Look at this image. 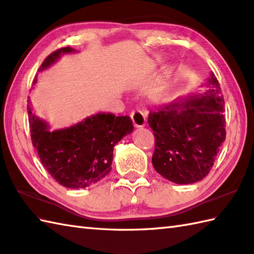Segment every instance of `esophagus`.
<instances>
[{"instance_id": "obj_1", "label": "esophagus", "mask_w": 254, "mask_h": 254, "mask_svg": "<svg viewBox=\"0 0 254 254\" xmlns=\"http://www.w3.org/2000/svg\"><path fill=\"white\" fill-rule=\"evenodd\" d=\"M130 117L133 121V124L135 127H143L146 123V113L142 111H132Z\"/></svg>"}]
</instances>
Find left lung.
I'll return each instance as SVG.
<instances>
[{
    "instance_id": "left-lung-1",
    "label": "left lung",
    "mask_w": 254,
    "mask_h": 254,
    "mask_svg": "<svg viewBox=\"0 0 254 254\" xmlns=\"http://www.w3.org/2000/svg\"><path fill=\"white\" fill-rule=\"evenodd\" d=\"M206 86L205 92L190 94L148 114L155 137L152 164L175 184L187 185L206 177L226 140L225 101L213 72Z\"/></svg>"
}]
</instances>
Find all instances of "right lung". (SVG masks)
<instances>
[{
    "label": "right lung",
    "mask_w": 254,
    "mask_h": 254,
    "mask_svg": "<svg viewBox=\"0 0 254 254\" xmlns=\"http://www.w3.org/2000/svg\"><path fill=\"white\" fill-rule=\"evenodd\" d=\"M70 53L76 51L64 47L52 53L38 71ZM27 112L32 142L43 166L61 185L73 190L94 185L111 172L114 146L134 128L130 117L103 112L69 127L51 131L48 124L33 112L29 98Z\"/></svg>",
    "instance_id": "add662e5"
}]
</instances>
